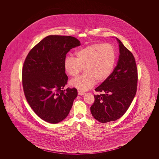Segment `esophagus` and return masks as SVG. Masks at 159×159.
Instances as JSON below:
<instances>
[{
	"label": "esophagus",
	"mask_w": 159,
	"mask_h": 159,
	"mask_svg": "<svg viewBox=\"0 0 159 159\" xmlns=\"http://www.w3.org/2000/svg\"><path fill=\"white\" fill-rule=\"evenodd\" d=\"M84 94H85V93L84 92H82V91H78V95H83Z\"/></svg>",
	"instance_id": "1"
}]
</instances>
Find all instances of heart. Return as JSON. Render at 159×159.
I'll list each match as a JSON object with an SVG mask.
<instances>
[{"label":"heart","mask_w":159,"mask_h":159,"mask_svg":"<svg viewBox=\"0 0 159 159\" xmlns=\"http://www.w3.org/2000/svg\"><path fill=\"white\" fill-rule=\"evenodd\" d=\"M75 58L67 57L64 68L70 77H76L84 68V74L70 81V84L80 91H87L96 82L106 81L111 75L116 56L113 46L108 43H94L77 50Z\"/></svg>","instance_id":"obj_1"}]
</instances>
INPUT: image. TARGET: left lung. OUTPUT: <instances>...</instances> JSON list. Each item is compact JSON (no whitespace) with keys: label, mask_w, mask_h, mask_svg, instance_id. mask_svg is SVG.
<instances>
[{"label":"left lung","mask_w":159,"mask_h":159,"mask_svg":"<svg viewBox=\"0 0 159 159\" xmlns=\"http://www.w3.org/2000/svg\"><path fill=\"white\" fill-rule=\"evenodd\" d=\"M119 46V58L111 75L95 90L91 107L93 117L101 123L115 121L126 113L136 95L138 70L132 52L116 38Z\"/></svg>","instance_id":"1"}]
</instances>
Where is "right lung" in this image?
<instances>
[{
	"instance_id": "1",
	"label": "right lung",
	"mask_w": 159,
	"mask_h": 159,
	"mask_svg": "<svg viewBox=\"0 0 159 159\" xmlns=\"http://www.w3.org/2000/svg\"><path fill=\"white\" fill-rule=\"evenodd\" d=\"M80 45V41L72 36H48L31 49L24 61L25 97L34 113L48 123L65 119L77 96L75 88L64 90L68 80L64 61L71 49Z\"/></svg>"
}]
</instances>
